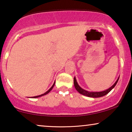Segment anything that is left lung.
Listing matches in <instances>:
<instances>
[{
	"label": "left lung",
	"instance_id": "obj_1",
	"mask_svg": "<svg viewBox=\"0 0 132 132\" xmlns=\"http://www.w3.org/2000/svg\"><path fill=\"white\" fill-rule=\"evenodd\" d=\"M119 78H120V77H118V79H117L116 82H115V84H113L112 86H111V87H110L109 88H108V89L104 90V91H100V92L88 91H86V90H85L84 89H82V88L79 85V84H77L76 79L75 77H74V85H75V87L76 88V89L79 93L81 94L85 95V96H87V97H93V98H97V97H101L104 96V95H105L109 93V92L111 91V90L115 87V85H116L117 82H118V81L119 80Z\"/></svg>",
	"mask_w": 132,
	"mask_h": 132
}]
</instances>
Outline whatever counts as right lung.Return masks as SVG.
Wrapping results in <instances>:
<instances>
[{"label": "right lung", "instance_id": "obj_1", "mask_svg": "<svg viewBox=\"0 0 132 132\" xmlns=\"http://www.w3.org/2000/svg\"><path fill=\"white\" fill-rule=\"evenodd\" d=\"M55 82H54V84H53V85L52 86V87L50 88L47 91H46V93H44V94H41V95H37V96H35V97H32L31 98H38V97H41V96H43V95H46V94H47L49 93V92L51 91V90L53 89V86H54V85H55Z\"/></svg>", "mask_w": 132, "mask_h": 132}]
</instances>
